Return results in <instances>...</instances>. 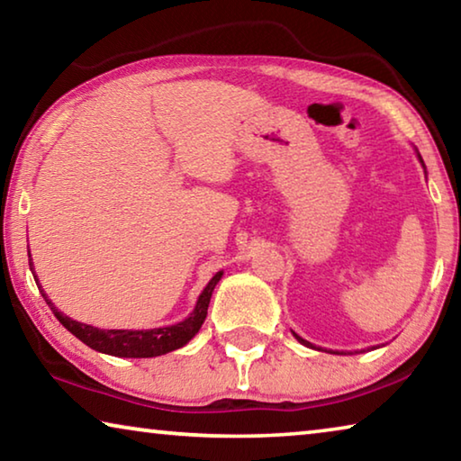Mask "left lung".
I'll return each mask as SVG.
<instances>
[{
  "label": "left lung",
  "instance_id": "8db88e82",
  "mask_svg": "<svg viewBox=\"0 0 461 461\" xmlns=\"http://www.w3.org/2000/svg\"><path fill=\"white\" fill-rule=\"evenodd\" d=\"M419 158H420V154H419ZM420 162H423V158H420ZM423 167H425V165H423ZM294 338L299 339V341L303 343V346H309V348H311V343H309V341H305V339H303V338H299V335H296V333H294Z\"/></svg>",
  "mask_w": 461,
  "mask_h": 461
}]
</instances>
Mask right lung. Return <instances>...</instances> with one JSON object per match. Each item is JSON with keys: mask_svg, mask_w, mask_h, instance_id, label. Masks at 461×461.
<instances>
[{"mask_svg": "<svg viewBox=\"0 0 461 461\" xmlns=\"http://www.w3.org/2000/svg\"><path fill=\"white\" fill-rule=\"evenodd\" d=\"M30 258V252H28ZM30 270L34 275V267L32 260H30ZM223 276V272L220 270L217 275L209 280L207 286L203 288V293L199 294L197 305H194L193 313L185 319V321L176 323V325H168V327H158V330H97V327L87 325V323H79L75 319L67 317L65 313L52 305V301L46 296V293L42 291L41 283L34 276L38 288L44 296L46 305L52 309L54 317L71 331L75 338H79L85 346H89L91 349L101 354H109V356H118V357H154V356H162L173 352V349L183 348L185 343H189L194 333L201 330L203 321L207 317V307L209 301H212L213 288L215 285L220 283Z\"/></svg>", "mask_w": 461, "mask_h": 461, "instance_id": "1", "label": "right lung"}]
</instances>
